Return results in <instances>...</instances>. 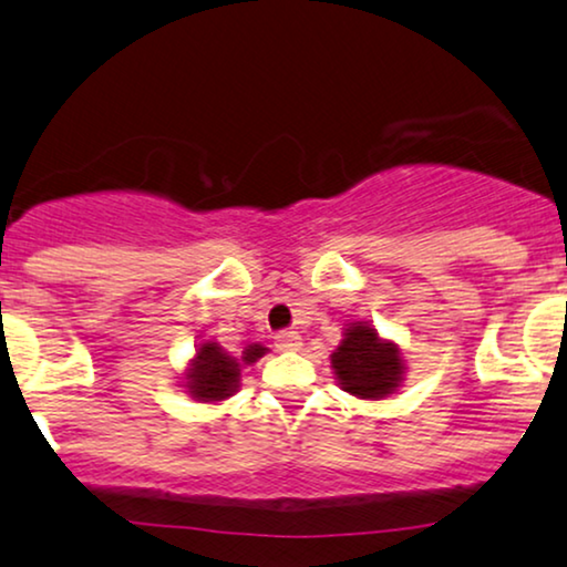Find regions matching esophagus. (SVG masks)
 I'll list each match as a JSON object with an SVG mask.
<instances>
[{
    "instance_id": "34e87169",
    "label": "esophagus",
    "mask_w": 567,
    "mask_h": 567,
    "mask_svg": "<svg viewBox=\"0 0 567 567\" xmlns=\"http://www.w3.org/2000/svg\"><path fill=\"white\" fill-rule=\"evenodd\" d=\"M276 349L278 351H299L301 349V336L297 330H284L276 336Z\"/></svg>"
}]
</instances>
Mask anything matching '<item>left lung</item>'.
Here are the masks:
<instances>
[{"mask_svg":"<svg viewBox=\"0 0 567 567\" xmlns=\"http://www.w3.org/2000/svg\"><path fill=\"white\" fill-rule=\"evenodd\" d=\"M338 385L362 401L391 399L406 380V359L399 343L388 341L367 320H354L343 328V338L330 354Z\"/></svg>","mask_w":567,"mask_h":567,"instance_id":"8db88e82","label":"left lung"}]
</instances>
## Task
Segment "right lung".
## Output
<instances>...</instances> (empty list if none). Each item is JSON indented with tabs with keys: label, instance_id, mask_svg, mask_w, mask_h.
Segmentation results:
<instances>
[{
	"label": "right lung",
	"instance_id": "add662e5",
	"mask_svg": "<svg viewBox=\"0 0 567 567\" xmlns=\"http://www.w3.org/2000/svg\"><path fill=\"white\" fill-rule=\"evenodd\" d=\"M266 354L262 343H249L241 357H231L216 341H200L182 372V385L197 403H220L239 391L241 367L255 364Z\"/></svg>",
	"mask_w": 567,
	"mask_h": 567
}]
</instances>
